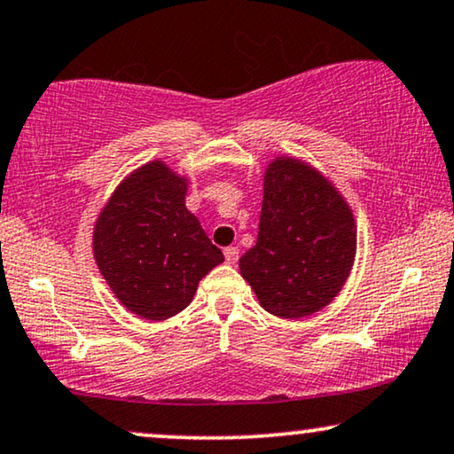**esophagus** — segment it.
<instances>
[{"instance_id":"34e87169","label":"esophagus","mask_w":454,"mask_h":454,"mask_svg":"<svg viewBox=\"0 0 454 454\" xmlns=\"http://www.w3.org/2000/svg\"><path fill=\"white\" fill-rule=\"evenodd\" d=\"M238 258H239V250L238 248H233V246H229V248H225V261H227V264H235V262H238Z\"/></svg>"}]
</instances>
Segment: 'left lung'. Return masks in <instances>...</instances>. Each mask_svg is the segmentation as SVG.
I'll use <instances>...</instances> for the list:
<instances>
[{
    "mask_svg": "<svg viewBox=\"0 0 454 454\" xmlns=\"http://www.w3.org/2000/svg\"><path fill=\"white\" fill-rule=\"evenodd\" d=\"M356 252L350 206L319 170L275 158L264 173L256 246L239 270L270 315L300 319L338 296Z\"/></svg>",
    "mask_w": 454,
    "mask_h": 454,
    "instance_id": "8db88e82",
    "label": "left lung"
}]
</instances>
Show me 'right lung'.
Segmentation results:
<instances>
[{
	"mask_svg": "<svg viewBox=\"0 0 454 454\" xmlns=\"http://www.w3.org/2000/svg\"><path fill=\"white\" fill-rule=\"evenodd\" d=\"M187 179L162 160L144 164L112 193L93 229V256L125 309L150 321L192 302L200 279L225 261L185 208Z\"/></svg>",
	"mask_w": 454,
	"mask_h": 454,
	"instance_id": "obj_1",
	"label": "right lung"
}]
</instances>
